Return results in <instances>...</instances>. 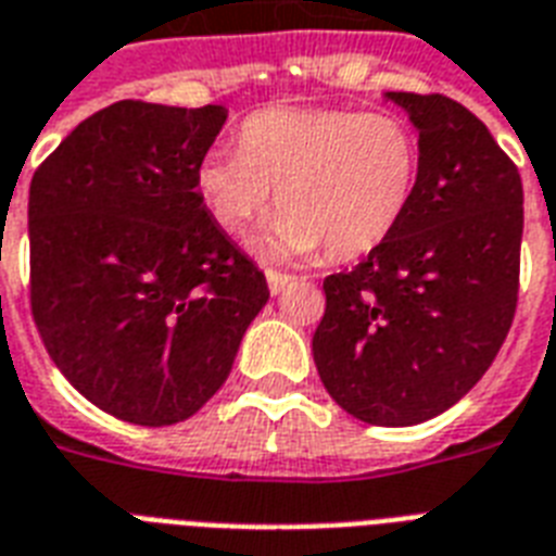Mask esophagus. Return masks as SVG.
Wrapping results in <instances>:
<instances>
[{
	"mask_svg": "<svg viewBox=\"0 0 556 556\" xmlns=\"http://www.w3.org/2000/svg\"><path fill=\"white\" fill-rule=\"evenodd\" d=\"M265 277H268L270 294H279L282 288L294 282V277H291V274H282V270H265Z\"/></svg>",
	"mask_w": 556,
	"mask_h": 556,
	"instance_id": "1",
	"label": "esophagus"
}]
</instances>
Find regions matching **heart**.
<instances>
[{
    "instance_id": "1",
    "label": "heart",
    "mask_w": 556,
    "mask_h": 556,
    "mask_svg": "<svg viewBox=\"0 0 556 556\" xmlns=\"http://www.w3.org/2000/svg\"><path fill=\"white\" fill-rule=\"evenodd\" d=\"M421 178L418 135L404 117L355 109H260L236 129V150H210L195 190L225 233H244L277 192L282 216L260 239L277 260L329 248L352 260L395 233Z\"/></svg>"
}]
</instances>
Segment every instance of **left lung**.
Returning a JSON list of instances; mask_svg holds the SVG:
<instances>
[{"instance_id": "left-lung-1", "label": "left lung", "mask_w": 556, "mask_h": 556, "mask_svg": "<svg viewBox=\"0 0 556 556\" xmlns=\"http://www.w3.org/2000/svg\"><path fill=\"white\" fill-rule=\"evenodd\" d=\"M418 129L413 207L361 265L323 279V387L378 427L435 418L479 383L519 291L522 178L488 126L444 94L387 91Z\"/></svg>"}]
</instances>
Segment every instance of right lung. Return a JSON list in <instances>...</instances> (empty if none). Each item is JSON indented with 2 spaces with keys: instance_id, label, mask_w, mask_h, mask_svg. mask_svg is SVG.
Instances as JSON below:
<instances>
[{
  "instance_id": "obj_1",
  "label": "right lung",
  "mask_w": 556,
  "mask_h": 556,
  "mask_svg": "<svg viewBox=\"0 0 556 556\" xmlns=\"http://www.w3.org/2000/svg\"><path fill=\"white\" fill-rule=\"evenodd\" d=\"M225 106L121 100L30 178V312L83 397L167 427L225 383L268 282L213 222L195 169Z\"/></svg>"
}]
</instances>
